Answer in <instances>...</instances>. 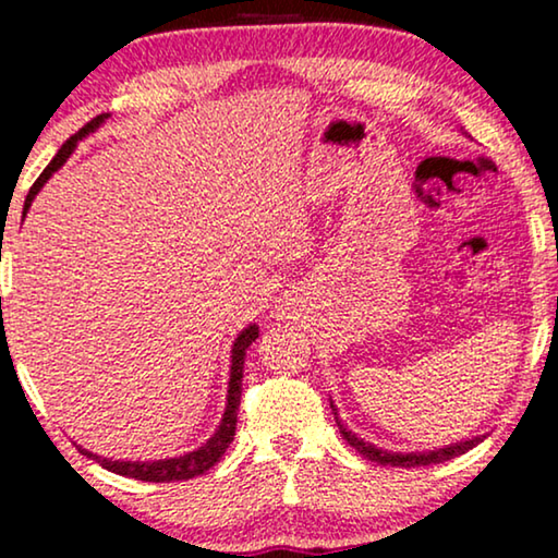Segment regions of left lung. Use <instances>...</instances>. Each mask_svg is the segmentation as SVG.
I'll list each match as a JSON object with an SVG mask.
<instances>
[{"instance_id":"1","label":"left lung","mask_w":558,"mask_h":558,"mask_svg":"<svg viewBox=\"0 0 558 558\" xmlns=\"http://www.w3.org/2000/svg\"><path fill=\"white\" fill-rule=\"evenodd\" d=\"M330 409H332V414H335V424H338L342 439H345L353 449H357V452H361L365 460L378 462V464H388V468H426V464H439V462L454 460V457L470 452L472 447H477L480 441L487 437V434H480V437L460 439V441H452V445H445V447L416 449V452H391V449L371 445V441H365V439L357 437L355 432H350L348 426L342 424V418L338 414V407H335L332 399H330Z\"/></svg>"}]
</instances>
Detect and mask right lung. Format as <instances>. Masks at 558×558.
I'll use <instances>...</instances> for the list:
<instances>
[{
	"mask_svg": "<svg viewBox=\"0 0 558 558\" xmlns=\"http://www.w3.org/2000/svg\"><path fill=\"white\" fill-rule=\"evenodd\" d=\"M109 119V113H101V117H96L94 121H88L86 126L81 129L78 134H73L71 140H68L63 147L58 149V155L52 157V162L45 167L40 178L33 187H29V193L25 197V208H22V218L27 216L29 205H33L35 195L40 193L45 182H48L52 174H56L60 167L68 162V157L73 155L75 147H78V142L83 136L94 134L98 126L104 124V121ZM258 338V325L251 323L248 327H243L239 332V338L233 340L231 345V371H228V393H226V409H223V416H220V424L218 429L210 434L208 441H203L201 447L193 449V452H185L180 457H165V460H109V457H101V454H94L90 449H83L78 445V452L86 454L88 460H96L101 464L104 470L109 472H117V475H124V477H134V480H144V483H180V480H193L197 475H203V472H208L213 464H216L223 452L228 449V445L233 441V434H235V416H239V403H241V378H243V361H246V348L251 345Z\"/></svg>",
	"mask_w": 558,
	"mask_h": 558,
	"instance_id": "1",
	"label": "right lung"
}]
</instances>
